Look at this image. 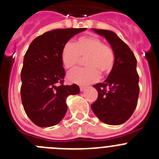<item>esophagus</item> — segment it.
Returning a JSON list of instances; mask_svg holds the SVG:
<instances>
[{"mask_svg":"<svg viewBox=\"0 0 159 159\" xmlns=\"http://www.w3.org/2000/svg\"><path fill=\"white\" fill-rule=\"evenodd\" d=\"M80 91L82 92V91H84V90L86 89V87H80Z\"/></svg>","mask_w":159,"mask_h":159,"instance_id":"1","label":"esophagus"}]
</instances>
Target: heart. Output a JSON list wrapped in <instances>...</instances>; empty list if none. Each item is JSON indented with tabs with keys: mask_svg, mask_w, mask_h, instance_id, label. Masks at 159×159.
<instances>
[{
	"mask_svg": "<svg viewBox=\"0 0 159 159\" xmlns=\"http://www.w3.org/2000/svg\"><path fill=\"white\" fill-rule=\"evenodd\" d=\"M84 65L87 68H77L71 70L67 79L70 83L79 85H87L96 82L100 74H107L113 69L115 55L113 49L104 45L96 36H84L78 39L74 44L67 43L61 50V61L66 68H73L80 61L85 57Z\"/></svg>",
	"mask_w": 159,
	"mask_h": 159,
	"instance_id": "1",
	"label": "heart"
}]
</instances>
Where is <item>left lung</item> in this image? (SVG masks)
<instances>
[{"mask_svg":"<svg viewBox=\"0 0 159 159\" xmlns=\"http://www.w3.org/2000/svg\"><path fill=\"white\" fill-rule=\"evenodd\" d=\"M91 30L106 39L115 55L114 65L106 80L94 85L98 96L91 110L103 123L121 125L130 118L137 106L139 88L136 57L112 30Z\"/></svg>","mask_w":159,"mask_h":159,"instance_id":"obj_1","label":"left lung"}]
</instances>
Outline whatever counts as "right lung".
<instances>
[{
  "instance_id": "add662e5",
  "label": "right lung",
  "mask_w": 159,
  "mask_h": 159,
  "mask_svg": "<svg viewBox=\"0 0 159 159\" xmlns=\"http://www.w3.org/2000/svg\"><path fill=\"white\" fill-rule=\"evenodd\" d=\"M85 30L47 31L32 41L26 52L21 71L22 103L27 116L39 127L59 123L68 110V96L80 93L76 84H63L65 71L61 50L70 39Z\"/></svg>"
}]
</instances>
